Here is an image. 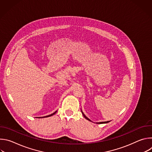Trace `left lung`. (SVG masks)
Instances as JSON below:
<instances>
[{"label":"left lung","instance_id":"1","mask_svg":"<svg viewBox=\"0 0 152 152\" xmlns=\"http://www.w3.org/2000/svg\"><path fill=\"white\" fill-rule=\"evenodd\" d=\"M81 112H82V115H83V117L86 119V120H88V121H91V120H90L87 117H86V115L83 114V113L82 112V110H81ZM110 121H103V122H99V123H96L97 124H103V123H109Z\"/></svg>","mask_w":152,"mask_h":152}]
</instances>
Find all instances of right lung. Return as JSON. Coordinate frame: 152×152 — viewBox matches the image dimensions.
<instances>
[{"mask_svg": "<svg viewBox=\"0 0 152 152\" xmlns=\"http://www.w3.org/2000/svg\"><path fill=\"white\" fill-rule=\"evenodd\" d=\"M57 112V111H56L55 113H53V114H50V115H47V116H45V117H39V118H46V117H50V116H52V115H54L55 114H56V113Z\"/></svg>", "mask_w": 152, "mask_h": 152, "instance_id": "obj_1", "label": "right lung"}]
</instances>
